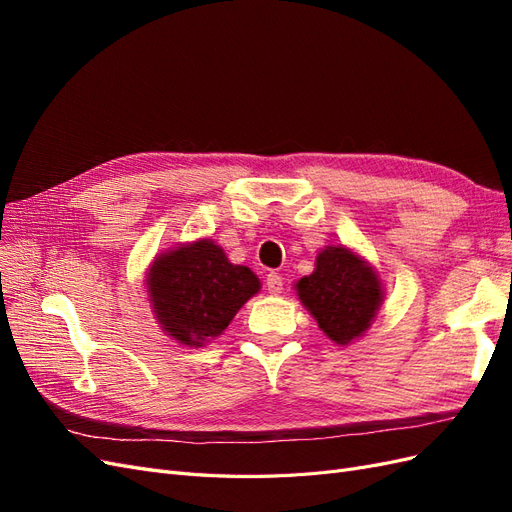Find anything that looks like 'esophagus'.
I'll return each mask as SVG.
<instances>
[{"instance_id":"obj_1","label":"esophagus","mask_w":512,"mask_h":512,"mask_svg":"<svg viewBox=\"0 0 512 512\" xmlns=\"http://www.w3.org/2000/svg\"><path fill=\"white\" fill-rule=\"evenodd\" d=\"M267 290H269L271 294H280V292L284 290V277H282L280 273L271 271V273L267 275Z\"/></svg>"}]
</instances>
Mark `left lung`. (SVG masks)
Wrapping results in <instances>:
<instances>
[{"mask_svg":"<svg viewBox=\"0 0 512 512\" xmlns=\"http://www.w3.org/2000/svg\"><path fill=\"white\" fill-rule=\"evenodd\" d=\"M297 294L335 344L346 346L374 322L384 290L378 273L344 245H329L316 269L297 282Z\"/></svg>","mask_w":512,"mask_h":512,"instance_id":"8db88e82","label":"left lung"}]
</instances>
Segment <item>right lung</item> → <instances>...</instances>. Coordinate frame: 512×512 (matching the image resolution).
Wrapping results in <instances>:
<instances>
[{
  "mask_svg": "<svg viewBox=\"0 0 512 512\" xmlns=\"http://www.w3.org/2000/svg\"><path fill=\"white\" fill-rule=\"evenodd\" d=\"M260 290L258 277L232 265L211 239L160 254L147 273V292L162 331L183 346H203Z\"/></svg>",
  "mask_w": 512,
  "mask_h": 512,
  "instance_id": "add662e5",
  "label": "right lung"
}]
</instances>
